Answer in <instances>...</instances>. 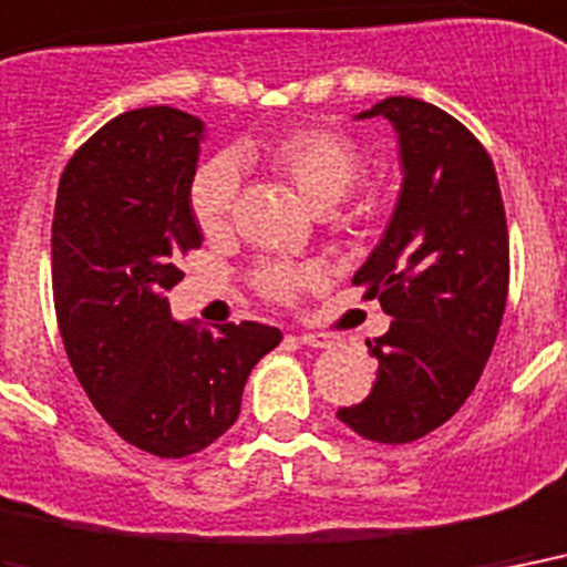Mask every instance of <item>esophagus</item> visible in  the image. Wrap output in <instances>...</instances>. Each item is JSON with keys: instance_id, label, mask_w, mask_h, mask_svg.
Here are the masks:
<instances>
[{"instance_id": "1", "label": "esophagus", "mask_w": 567, "mask_h": 567, "mask_svg": "<svg viewBox=\"0 0 567 567\" xmlns=\"http://www.w3.org/2000/svg\"><path fill=\"white\" fill-rule=\"evenodd\" d=\"M298 343L313 346V349H331L333 340L328 333H298Z\"/></svg>"}]
</instances>
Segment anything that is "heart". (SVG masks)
<instances>
[{"instance_id": "obj_1", "label": "heart", "mask_w": 567, "mask_h": 567, "mask_svg": "<svg viewBox=\"0 0 567 567\" xmlns=\"http://www.w3.org/2000/svg\"><path fill=\"white\" fill-rule=\"evenodd\" d=\"M266 162L289 179L310 206H331L352 188L361 171V147L352 135L328 126H301L280 135L269 144ZM236 195H239V171L234 159L218 156L197 171L188 188V206L197 227L204 234H218L234 215ZM319 280L316 266H296V262H266L254 275V284L266 298L292 301L305 287Z\"/></svg>"}]
</instances>
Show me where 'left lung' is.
<instances>
[{"label": "left lung", "mask_w": 567, "mask_h": 567, "mask_svg": "<svg viewBox=\"0 0 567 567\" xmlns=\"http://www.w3.org/2000/svg\"><path fill=\"white\" fill-rule=\"evenodd\" d=\"M375 115L399 135L402 192L352 284L393 322L367 340L379 361L370 396L337 416L367 441L411 443L464 405L488 363L508 296V227L494 162L467 126L414 96L358 117Z\"/></svg>", "instance_id": "obj_1"}]
</instances>
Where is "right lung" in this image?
<instances>
[{"mask_svg":"<svg viewBox=\"0 0 567 567\" xmlns=\"http://www.w3.org/2000/svg\"><path fill=\"white\" fill-rule=\"evenodd\" d=\"M204 121L171 105L124 112L61 174L52 296L64 352L87 399L126 443L183 458L239 416L245 381L280 331L171 319L177 262L204 243L188 188Z\"/></svg>","mask_w":567,"mask_h":567,"instance_id":"add662e5","label":"right lung"}]
</instances>
